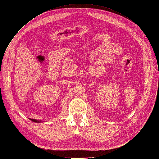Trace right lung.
I'll return each instance as SVG.
<instances>
[{"instance_id":"add662e5","label":"right lung","mask_w":159,"mask_h":159,"mask_svg":"<svg viewBox=\"0 0 159 159\" xmlns=\"http://www.w3.org/2000/svg\"><path fill=\"white\" fill-rule=\"evenodd\" d=\"M30 120H32V121L34 122H40V121H39V120H35V119H31Z\"/></svg>"}]
</instances>
